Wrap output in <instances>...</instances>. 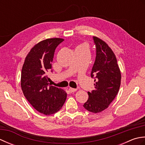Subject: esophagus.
Masks as SVG:
<instances>
[{
    "label": "esophagus",
    "instance_id": "1",
    "mask_svg": "<svg viewBox=\"0 0 145 145\" xmlns=\"http://www.w3.org/2000/svg\"><path fill=\"white\" fill-rule=\"evenodd\" d=\"M69 91L70 92H71V93H72V92H75V91H76V90H77V89H76V88H69Z\"/></svg>",
    "mask_w": 145,
    "mask_h": 145
}]
</instances>
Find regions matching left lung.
Returning <instances> with one entry per match:
<instances>
[{
	"instance_id": "8db88e82",
	"label": "left lung",
	"mask_w": 145,
	"mask_h": 145,
	"mask_svg": "<svg viewBox=\"0 0 145 145\" xmlns=\"http://www.w3.org/2000/svg\"><path fill=\"white\" fill-rule=\"evenodd\" d=\"M96 58L91 77L95 78V90L88 91V99L84 105L89 112L97 113L108 107L115 99L121 84V72L112 49L102 40L93 37Z\"/></svg>"
}]
</instances>
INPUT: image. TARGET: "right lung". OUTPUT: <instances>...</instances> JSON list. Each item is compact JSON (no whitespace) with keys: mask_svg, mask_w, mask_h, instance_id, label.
<instances>
[{"mask_svg":"<svg viewBox=\"0 0 145 145\" xmlns=\"http://www.w3.org/2000/svg\"><path fill=\"white\" fill-rule=\"evenodd\" d=\"M63 39H47L36 44L27 54L21 73L24 96L39 112L49 115L59 111L67 98L61 88L49 85L46 73L52 69L55 50Z\"/></svg>","mask_w":145,"mask_h":145,"instance_id":"1","label":"right lung"}]
</instances>
